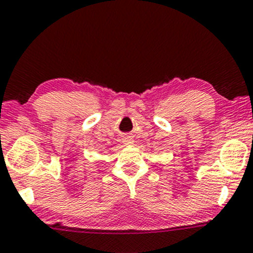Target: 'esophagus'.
<instances>
[{"instance_id":"34e87169","label":"esophagus","mask_w":253,"mask_h":253,"mask_svg":"<svg viewBox=\"0 0 253 253\" xmlns=\"http://www.w3.org/2000/svg\"><path fill=\"white\" fill-rule=\"evenodd\" d=\"M123 142L125 143V146H132L133 144V137L129 134H126V135L123 136Z\"/></svg>"}]
</instances>
